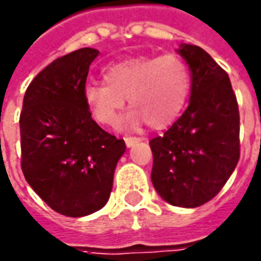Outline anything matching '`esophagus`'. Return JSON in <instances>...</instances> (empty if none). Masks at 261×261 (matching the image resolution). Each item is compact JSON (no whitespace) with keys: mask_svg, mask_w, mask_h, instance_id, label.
Here are the masks:
<instances>
[{"mask_svg":"<svg viewBox=\"0 0 261 261\" xmlns=\"http://www.w3.org/2000/svg\"><path fill=\"white\" fill-rule=\"evenodd\" d=\"M124 141H125V145L127 147H133L134 144H137V143H140L141 141V138L138 137H125L124 138Z\"/></svg>","mask_w":261,"mask_h":261,"instance_id":"1","label":"esophagus"}]
</instances>
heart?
<instances>
[{"instance_id":"obj_1","label":"heart","mask_w":261,"mask_h":261,"mask_svg":"<svg viewBox=\"0 0 261 261\" xmlns=\"http://www.w3.org/2000/svg\"><path fill=\"white\" fill-rule=\"evenodd\" d=\"M103 81H87L83 97L93 118L102 125L117 121L128 98L124 127L147 124L163 130L180 116L191 87L187 63L175 54L137 56L108 64Z\"/></svg>"}]
</instances>
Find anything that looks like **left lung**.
<instances>
[{"label":"left lung","instance_id":"8db88e82","mask_svg":"<svg viewBox=\"0 0 261 261\" xmlns=\"http://www.w3.org/2000/svg\"><path fill=\"white\" fill-rule=\"evenodd\" d=\"M191 74L190 101L163 136L153 138L151 181L168 204L194 208L212 200L240 157L239 106L227 72L191 44L175 49Z\"/></svg>","mask_w":261,"mask_h":261}]
</instances>
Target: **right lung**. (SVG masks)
I'll return each mask as SVG.
<instances>
[{
  "label": "right lung",
  "instance_id": "obj_1",
  "mask_svg": "<svg viewBox=\"0 0 261 261\" xmlns=\"http://www.w3.org/2000/svg\"><path fill=\"white\" fill-rule=\"evenodd\" d=\"M100 51L81 48L57 58L31 81L19 117L21 168L54 210L84 217L107 204L124 140L91 117L83 97L90 64Z\"/></svg>",
  "mask_w": 261,
  "mask_h": 261
}]
</instances>
